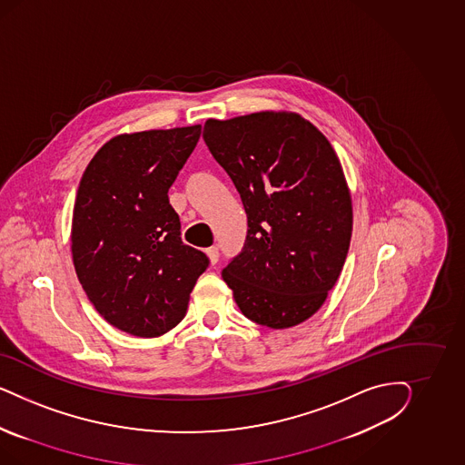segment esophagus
Masks as SVG:
<instances>
[{
	"mask_svg": "<svg viewBox=\"0 0 465 465\" xmlns=\"http://www.w3.org/2000/svg\"><path fill=\"white\" fill-rule=\"evenodd\" d=\"M206 255H208V259H210V262H212L213 266L218 262V259H220V252H218V247H210L208 251H206Z\"/></svg>",
	"mask_w": 465,
	"mask_h": 465,
	"instance_id": "34e87169",
	"label": "esophagus"
}]
</instances>
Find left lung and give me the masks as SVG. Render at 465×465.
I'll use <instances>...</instances> for the list:
<instances>
[{"mask_svg": "<svg viewBox=\"0 0 465 465\" xmlns=\"http://www.w3.org/2000/svg\"><path fill=\"white\" fill-rule=\"evenodd\" d=\"M203 138L247 213L245 245L222 272L239 309L271 329L305 322L351 242V194L332 144L286 111L208 119Z\"/></svg>", "mask_w": 465, "mask_h": 465, "instance_id": "1", "label": "left lung"}]
</instances>
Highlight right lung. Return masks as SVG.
I'll return each mask as SVG.
<instances>
[{
	"label": "right lung",
	"mask_w": 465,
	"mask_h": 465,
	"mask_svg": "<svg viewBox=\"0 0 465 465\" xmlns=\"http://www.w3.org/2000/svg\"><path fill=\"white\" fill-rule=\"evenodd\" d=\"M201 126L117 134L86 165L71 222L76 276L100 315L136 338L179 324L210 261L181 239L169 203Z\"/></svg>",
	"instance_id": "obj_1"
}]
</instances>
